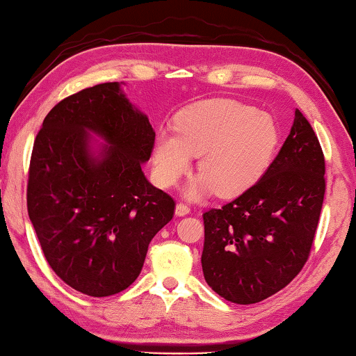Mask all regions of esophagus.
I'll use <instances>...</instances> for the list:
<instances>
[{"label":"esophagus","mask_w":356,"mask_h":356,"mask_svg":"<svg viewBox=\"0 0 356 356\" xmlns=\"http://www.w3.org/2000/svg\"><path fill=\"white\" fill-rule=\"evenodd\" d=\"M191 212L190 206L186 202H179L176 206V215L179 216H184V215H188Z\"/></svg>","instance_id":"esophagus-1"}]
</instances>
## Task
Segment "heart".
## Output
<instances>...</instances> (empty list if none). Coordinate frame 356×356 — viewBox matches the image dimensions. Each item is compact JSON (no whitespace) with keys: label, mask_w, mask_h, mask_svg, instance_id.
<instances>
[{"label":"heart","mask_w":356,"mask_h":356,"mask_svg":"<svg viewBox=\"0 0 356 356\" xmlns=\"http://www.w3.org/2000/svg\"><path fill=\"white\" fill-rule=\"evenodd\" d=\"M177 135L161 134L155 147V170L161 185L176 184L188 171L191 155H201V179L191 186L197 196L213 188L236 196L261 177L278 141L272 118L236 100H207L179 114Z\"/></svg>","instance_id":"b5f03b06"}]
</instances>
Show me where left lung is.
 <instances>
[{
    "label": "left lung",
    "mask_w": 356,
    "mask_h": 356,
    "mask_svg": "<svg viewBox=\"0 0 356 356\" xmlns=\"http://www.w3.org/2000/svg\"><path fill=\"white\" fill-rule=\"evenodd\" d=\"M325 156L300 110L262 179L204 212L202 272L227 301L259 303L297 276L311 254L325 196Z\"/></svg>",
    "instance_id": "obj_1"
}]
</instances>
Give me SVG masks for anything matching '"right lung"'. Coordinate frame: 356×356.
<instances>
[{
    "label": "right lung",
    "instance_id": "obj_1",
    "mask_svg": "<svg viewBox=\"0 0 356 356\" xmlns=\"http://www.w3.org/2000/svg\"><path fill=\"white\" fill-rule=\"evenodd\" d=\"M86 129L111 144L88 155ZM155 144L146 114L118 83L63 99L34 140L26 206L59 278L89 297L122 292L140 275L150 240L172 220L176 201L144 177Z\"/></svg>",
    "mask_w": 356,
    "mask_h": 356
}]
</instances>
